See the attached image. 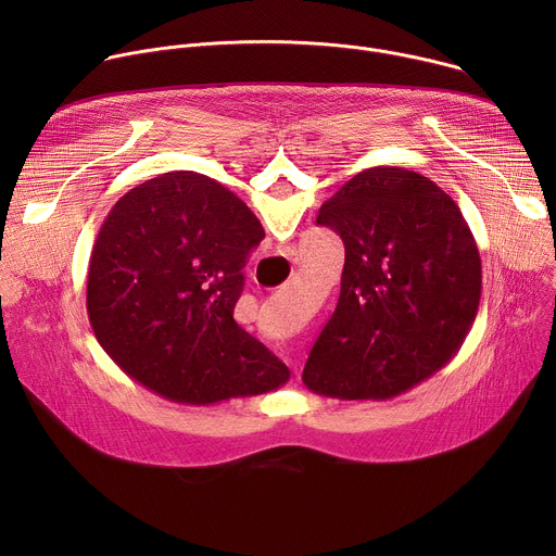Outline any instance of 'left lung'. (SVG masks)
Returning <instances> with one entry per match:
<instances>
[{
	"label": "left lung",
	"instance_id": "1",
	"mask_svg": "<svg viewBox=\"0 0 556 556\" xmlns=\"http://www.w3.org/2000/svg\"><path fill=\"white\" fill-rule=\"evenodd\" d=\"M316 224L345 244L341 296L303 367L312 393L387 401L462 348L478 316L482 260L455 204L433 180L371 167L348 180Z\"/></svg>",
	"mask_w": 556,
	"mask_h": 556
}]
</instances>
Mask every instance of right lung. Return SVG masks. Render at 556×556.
<instances>
[{"label":"right lung","mask_w":556,"mask_h":556,"mask_svg":"<svg viewBox=\"0 0 556 556\" xmlns=\"http://www.w3.org/2000/svg\"><path fill=\"white\" fill-rule=\"evenodd\" d=\"M262 240L255 213L208 176L174 172L134 187L112 206L90 257L99 345L174 403L279 389L290 369L232 319L242 268Z\"/></svg>","instance_id":"1"}]
</instances>
